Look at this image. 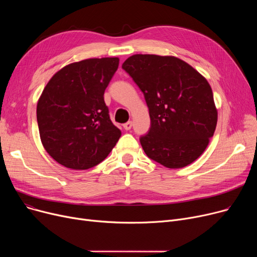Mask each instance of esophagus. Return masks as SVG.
I'll list each match as a JSON object with an SVG mask.
<instances>
[{
    "mask_svg": "<svg viewBox=\"0 0 257 257\" xmlns=\"http://www.w3.org/2000/svg\"><path fill=\"white\" fill-rule=\"evenodd\" d=\"M123 127L125 130H130L132 128V121H127V123L123 125Z\"/></svg>",
    "mask_w": 257,
    "mask_h": 257,
    "instance_id": "esophagus-1",
    "label": "esophagus"
}]
</instances>
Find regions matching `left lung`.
I'll list each match as a JSON object with an SVG mask.
<instances>
[{
    "label": "left lung",
    "instance_id": "1",
    "mask_svg": "<svg viewBox=\"0 0 257 257\" xmlns=\"http://www.w3.org/2000/svg\"><path fill=\"white\" fill-rule=\"evenodd\" d=\"M121 67L149 108L151 127L140 139L147 156L169 169L194 163L205 151L218 121L207 80L174 56L136 54Z\"/></svg>",
    "mask_w": 257,
    "mask_h": 257
}]
</instances>
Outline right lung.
<instances>
[{
    "label": "right lung",
    "mask_w": 257,
    "mask_h": 257,
    "mask_svg": "<svg viewBox=\"0 0 257 257\" xmlns=\"http://www.w3.org/2000/svg\"><path fill=\"white\" fill-rule=\"evenodd\" d=\"M118 62L117 57H104L67 64L50 79L39 97L40 140L63 167L87 170L99 165L120 138L104 102Z\"/></svg>",
    "instance_id": "add662e5"
}]
</instances>
